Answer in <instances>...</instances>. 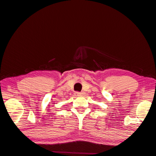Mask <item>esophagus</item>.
Wrapping results in <instances>:
<instances>
[{"label":"esophagus","instance_id":"34e87169","mask_svg":"<svg viewBox=\"0 0 156 156\" xmlns=\"http://www.w3.org/2000/svg\"><path fill=\"white\" fill-rule=\"evenodd\" d=\"M75 94L76 96H81L84 95V93L83 92H76L75 93Z\"/></svg>","mask_w":156,"mask_h":156}]
</instances>
